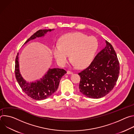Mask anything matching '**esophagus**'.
<instances>
[{
	"instance_id": "obj_1",
	"label": "esophagus",
	"mask_w": 134,
	"mask_h": 134,
	"mask_svg": "<svg viewBox=\"0 0 134 134\" xmlns=\"http://www.w3.org/2000/svg\"><path fill=\"white\" fill-rule=\"evenodd\" d=\"M67 74H73V72H72V71H69V70H68V71H67Z\"/></svg>"
}]
</instances>
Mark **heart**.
<instances>
[{
    "label": "heart",
    "instance_id": "b5f03b06",
    "mask_svg": "<svg viewBox=\"0 0 134 134\" xmlns=\"http://www.w3.org/2000/svg\"><path fill=\"white\" fill-rule=\"evenodd\" d=\"M58 44L52 48V53L57 64L64 66L70 54L73 65L80 69L85 68L91 64L99 46L95 37H88L81 32L63 35L59 39Z\"/></svg>",
    "mask_w": 134,
    "mask_h": 134
}]
</instances>
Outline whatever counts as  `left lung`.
<instances>
[{"label":"left lung","mask_w":134,"mask_h":134,"mask_svg":"<svg viewBox=\"0 0 134 134\" xmlns=\"http://www.w3.org/2000/svg\"><path fill=\"white\" fill-rule=\"evenodd\" d=\"M106 46L95 56L90 66L79 73L80 92L93 99L103 97L116 84L120 66L115 50L105 41Z\"/></svg>","instance_id":"obj_1"}]
</instances>
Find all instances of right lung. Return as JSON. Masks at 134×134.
Instances as JSON below:
<instances>
[{
    "instance_id": "obj_1",
    "label": "right lung",
    "mask_w": 134,
    "mask_h": 134,
    "mask_svg": "<svg viewBox=\"0 0 134 134\" xmlns=\"http://www.w3.org/2000/svg\"><path fill=\"white\" fill-rule=\"evenodd\" d=\"M53 30V29H48L37 31L27 39L24 44L36 37L43 36L48 32ZM66 72L63 69L49 68L40 80L34 82H27L23 78L19 69L18 53L16 57L15 73L16 80L23 91L29 97L36 100H44L51 97L58 89L60 80Z\"/></svg>"
}]
</instances>
